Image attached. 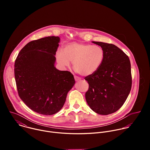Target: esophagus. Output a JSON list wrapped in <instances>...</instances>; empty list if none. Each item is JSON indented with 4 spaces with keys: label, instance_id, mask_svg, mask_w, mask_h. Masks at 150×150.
<instances>
[{
    "label": "esophagus",
    "instance_id": "34e87169",
    "mask_svg": "<svg viewBox=\"0 0 150 150\" xmlns=\"http://www.w3.org/2000/svg\"><path fill=\"white\" fill-rule=\"evenodd\" d=\"M74 78H75V80L76 81H79L81 80V78H79V77H78V76H75Z\"/></svg>",
    "mask_w": 150,
    "mask_h": 150
}]
</instances>
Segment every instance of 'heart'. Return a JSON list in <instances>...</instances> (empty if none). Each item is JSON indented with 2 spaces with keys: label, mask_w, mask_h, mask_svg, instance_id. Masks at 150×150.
<instances>
[{
  "label": "heart",
  "mask_w": 150,
  "mask_h": 150,
  "mask_svg": "<svg viewBox=\"0 0 150 150\" xmlns=\"http://www.w3.org/2000/svg\"><path fill=\"white\" fill-rule=\"evenodd\" d=\"M56 56L62 67H69L72 61L76 72L83 76H90L101 67L105 53L100 46L74 41L66 44L63 50H57Z\"/></svg>",
  "instance_id": "1"
}]
</instances>
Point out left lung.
Returning <instances> with one entry per match:
<instances>
[{"label": "left lung", "mask_w": 150, "mask_h": 150, "mask_svg": "<svg viewBox=\"0 0 150 150\" xmlns=\"http://www.w3.org/2000/svg\"><path fill=\"white\" fill-rule=\"evenodd\" d=\"M93 42L103 49L105 56L100 69L85 78L89 84L85 98L94 112L108 115L118 110L129 94L132 87L131 62L128 56L115 45Z\"/></svg>", "instance_id": "8db88e82"}]
</instances>
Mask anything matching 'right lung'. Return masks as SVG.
Instances as JSON below:
<instances>
[{
	"mask_svg": "<svg viewBox=\"0 0 150 150\" xmlns=\"http://www.w3.org/2000/svg\"><path fill=\"white\" fill-rule=\"evenodd\" d=\"M60 38L49 36L29 42L15 62V78L21 99L44 115L57 113L74 85V75L54 67Z\"/></svg>",
	"mask_w": 150,
	"mask_h": 150,
	"instance_id": "1",
	"label": "right lung"
}]
</instances>
